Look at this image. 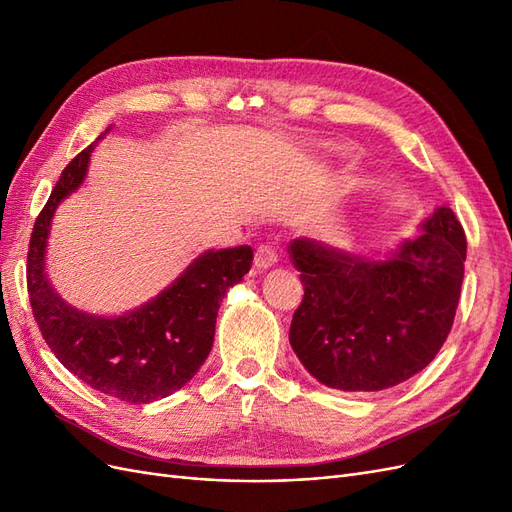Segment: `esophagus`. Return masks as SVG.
Returning a JSON list of instances; mask_svg holds the SVG:
<instances>
[{"label":"esophagus","instance_id":"obj_1","mask_svg":"<svg viewBox=\"0 0 512 512\" xmlns=\"http://www.w3.org/2000/svg\"><path fill=\"white\" fill-rule=\"evenodd\" d=\"M277 262V252L273 250V247H267V245H260L256 254H254V267L256 269H271Z\"/></svg>","mask_w":512,"mask_h":512}]
</instances>
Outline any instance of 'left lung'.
Instances as JSON below:
<instances>
[{
  "mask_svg": "<svg viewBox=\"0 0 512 512\" xmlns=\"http://www.w3.org/2000/svg\"><path fill=\"white\" fill-rule=\"evenodd\" d=\"M303 301L290 346L329 389L374 393L425 369L451 333L466 262V235L440 207L421 235L374 260L322 241L294 239Z\"/></svg>",
  "mask_w": 512,
  "mask_h": 512,
  "instance_id": "obj_1",
  "label": "left lung"
}]
</instances>
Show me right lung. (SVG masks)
<instances>
[{
    "mask_svg": "<svg viewBox=\"0 0 512 512\" xmlns=\"http://www.w3.org/2000/svg\"><path fill=\"white\" fill-rule=\"evenodd\" d=\"M98 141L64 168L34 224L27 252L29 303L46 344L76 378L104 395L149 404L179 391L205 363L220 303L250 271L254 252L250 245L207 250L158 297L121 316L87 314L66 303L46 275V241L55 209L85 181Z\"/></svg>",
    "mask_w": 512,
    "mask_h": 512,
    "instance_id": "add662e5",
    "label": "right lung"
}]
</instances>
